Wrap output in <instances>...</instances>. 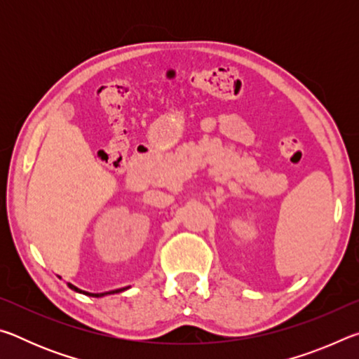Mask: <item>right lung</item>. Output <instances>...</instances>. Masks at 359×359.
I'll return each instance as SVG.
<instances>
[{
  "mask_svg": "<svg viewBox=\"0 0 359 359\" xmlns=\"http://www.w3.org/2000/svg\"><path fill=\"white\" fill-rule=\"evenodd\" d=\"M68 287H69L71 290H74V291H77V293H82V294H87V296H93V297H102V296H106V294H114V293H120V291H125V290H128V288H130V287H125V288H118V290L106 291V293H88V291H83V290H81V288H77V287H74V285H72V283H68Z\"/></svg>",
  "mask_w": 359,
  "mask_h": 359,
  "instance_id": "right-lung-1",
  "label": "right lung"
}]
</instances>
